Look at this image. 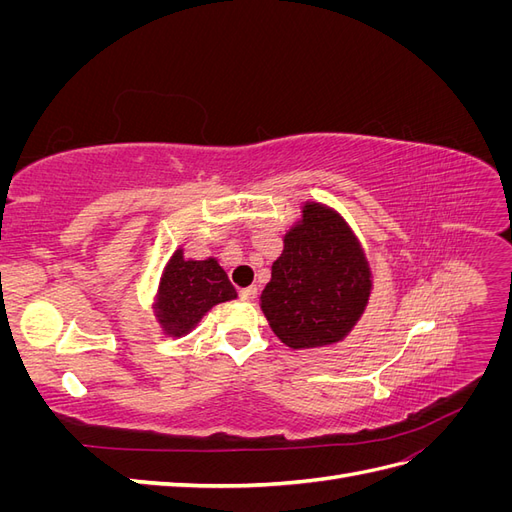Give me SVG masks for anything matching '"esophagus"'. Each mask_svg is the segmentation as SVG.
I'll use <instances>...</instances> for the list:
<instances>
[{
  "label": "esophagus",
  "mask_w": 512,
  "mask_h": 512,
  "mask_svg": "<svg viewBox=\"0 0 512 512\" xmlns=\"http://www.w3.org/2000/svg\"><path fill=\"white\" fill-rule=\"evenodd\" d=\"M256 294H258V288H256V286L241 288V290H239V299H241V301H254Z\"/></svg>",
  "instance_id": "1"
}]
</instances>
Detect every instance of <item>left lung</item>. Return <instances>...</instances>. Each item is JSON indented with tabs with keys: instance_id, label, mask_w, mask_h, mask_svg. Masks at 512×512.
I'll list each match as a JSON object with an SVG mask.
<instances>
[{
	"instance_id": "obj_1",
	"label": "left lung",
	"mask_w": 512,
	"mask_h": 512,
	"mask_svg": "<svg viewBox=\"0 0 512 512\" xmlns=\"http://www.w3.org/2000/svg\"><path fill=\"white\" fill-rule=\"evenodd\" d=\"M369 288L367 262L348 226L312 203L286 235L260 301L273 333L299 350L339 342L363 314Z\"/></svg>"
}]
</instances>
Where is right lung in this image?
Segmentation results:
<instances>
[{"label": "right lung", "mask_w": 512, "mask_h": 512, "mask_svg": "<svg viewBox=\"0 0 512 512\" xmlns=\"http://www.w3.org/2000/svg\"><path fill=\"white\" fill-rule=\"evenodd\" d=\"M235 297V288L213 258L183 260V254L175 252L162 275L158 314L168 333L183 335L192 331L213 305Z\"/></svg>", "instance_id": "1"}]
</instances>
